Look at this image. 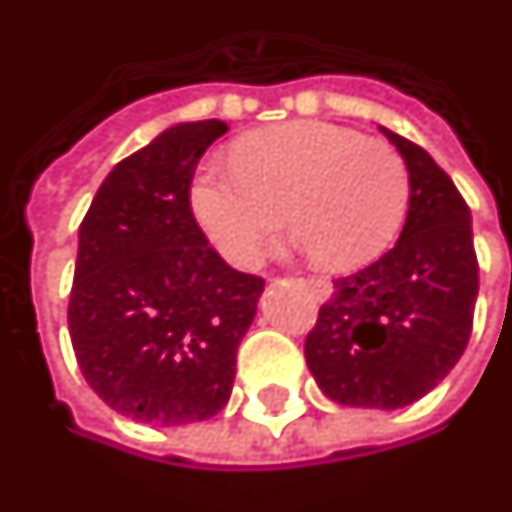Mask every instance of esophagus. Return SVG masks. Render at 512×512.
<instances>
[{
	"label": "esophagus",
	"mask_w": 512,
	"mask_h": 512,
	"mask_svg": "<svg viewBox=\"0 0 512 512\" xmlns=\"http://www.w3.org/2000/svg\"><path fill=\"white\" fill-rule=\"evenodd\" d=\"M305 285H307V288H310V293L316 296L318 302H327V299H330V296H332V282L313 280V277H310V280H305Z\"/></svg>",
	"instance_id": "34e87169"
}]
</instances>
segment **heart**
Here are the masks:
<instances>
[{
    "label": "heart",
    "instance_id": "obj_1",
    "mask_svg": "<svg viewBox=\"0 0 512 512\" xmlns=\"http://www.w3.org/2000/svg\"><path fill=\"white\" fill-rule=\"evenodd\" d=\"M188 199L207 241L232 266H255L288 207L316 266L352 271L396 238L410 202V171L380 138L330 121H285L244 135L232 160H205Z\"/></svg>",
    "mask_w": 512,
    "mask_h": 512
}]
</instances>
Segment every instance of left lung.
I'll return each mask as SVG.
<instances>
[{
	"mask_svg": "<svg viewBox=\"0 0 512 512\" xmlns=\"http://www.w3.org/2000/svg\"><path fill=\"white\" fill-rule=\"evenodd\" d=\"M380 130L410 171L405 227L377 263L335 280L307 335L305 360L332 402L396 410L455 368L480 282L471 213L455 182L421 146Z\"/></svg>",
	"mask_w": 512,
	"mask_h": 512,
	"instance_id": "left-lung-1",
	"label": "left lung"
}]
</instances>
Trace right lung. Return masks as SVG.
Instances as JSON below:
<instances>
[{
  "mask_svg": "<svg viewBox=\"0 0 512 512\" xmlns=\"http://www.w3.org/2000/svg\"><path fill=\"white\" fill-rule=\"evenodd\" d=\"M219 119L182 121L124 157L80 224L69 332L85 382L121 416L194 424L230 402L263 280L221 260L191 213Z\"/></svg>",
  "mask_w": 512,
  "mask_h": 512,
  "instance_id": "add662e5",
  "label": "right lung"
}]
</instances>
